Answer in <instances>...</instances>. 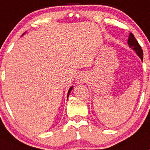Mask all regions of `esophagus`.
<instances>
[{
	"instance_id": "34e87169",
	"label": "esophagus",
	"mask_w": 150,
	"mask_h": 150,
	"mask_svg": "<svg viewBox=\"0 0 150 150\" xmlns=\"http://www.w3.org/2000/svg\"><path fill=\"white\" fill-rule=\"evenodd\" d=\"M86 80V77H85V75L84 73H80L77 76L76 79V82L77 84H82L83 82H85Z\"/></svg>"
}]
</instances>
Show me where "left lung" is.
<instances>
[{
    "label": "left lung",
    "instance_id": "1",
    "mask_svg": "<svg viewBox=\"0 0 150 150\" xmlns=\"http://www.w3.org/2000/svg\"><path fill=\"white\" fill-rule=\"evenodd\" d=\"M127 43L129 45V48L133 49L136 53V54L141 58L142 60H143V51L142 49V47L139 45V43H138V41L136 40V39H135V37L132 33H129Z\"/></svg>",
    "mask_w": 150,
    "mask_h": 150
}]
</instances>
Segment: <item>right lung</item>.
Instances as JSON below:
<instances>
[{"instance_id": "1", "label": "right lung", "mask_w": 150, "mask_h": 150, "mask_svg": "<svg viewBox=\"0 0 150 150\" xmlns=\"http://www.w3.org/2000/svg\"><path fill=\"white\" fill-rule=\"evenodd\" d=\"M24 34H25V33H24ZM72 88H73V86H72V87H71V88H70V89H69V91H68V96H69L70 93H71V90H72Z\"/></svg>"}]
</instances>
